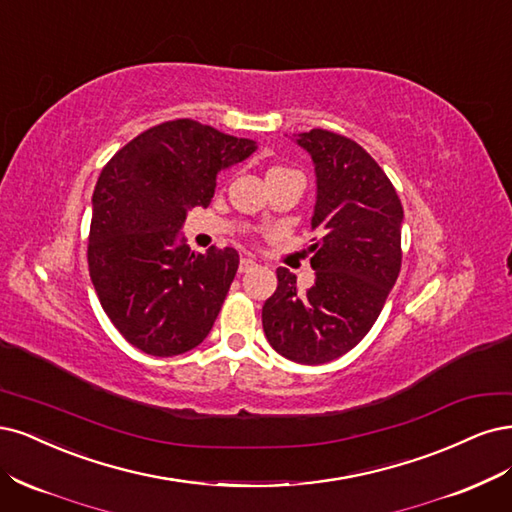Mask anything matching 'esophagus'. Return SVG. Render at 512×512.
<instances>
[{"label":"esophagus","instance_id":"obj_1","mask_svg":"<svg viewBox=\"0 0 512 512\" xmlns=\"http://www.w3.org/2000/svg\"><path fill=\"white\" fill-rule=\"evenodd\" d=\"M257 266V263L253 261V259H249V257H244V259H240V274H244V272H249V270H253Z\"/></svg>","mask_w":512,"mask_h":512}]
</instances>
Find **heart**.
<instances>
[{"label": "heart", "instance_id": "1", "mask_svg": "<svg viewBox=\"0 0 512 512\" xmlns=\"http://www.w3.org/2000/svg\"><path fill=\"white\" fill-rule=\"evenodd\" d=\"M276 170H278V168H276Z\"/></svg>", "mask_w": 512, "mask_h": 512}]
</instances>
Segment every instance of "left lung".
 <instances>
[{"instance_id": "left-lung-1", "label": "left lung", "mask_w": 512, "mask_h": 512, "mask_svg": "<svg viewBox=\"0 0 512 512\" xmlns=\"http://www.w3.org/2000/svg\"><path fill=\"white\" fill-rule=\"evenodd\" d=\"M295 142L317 174V238L308 249L317 278L300 293L295 274L278 268L261 323L276 353L317 366L349 353L381 315L402 266L404 210L387 174L351 138L310 129Z\"/></svg>"}]
</instances>
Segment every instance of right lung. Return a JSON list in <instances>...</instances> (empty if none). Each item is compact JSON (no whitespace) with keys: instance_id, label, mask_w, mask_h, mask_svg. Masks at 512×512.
<instances>
[{"instance_id":"obj_1","label":"right lung","mask_w":512,"mask_h":512,"mask_svg":"<svg viewBox=\"0 0 512 512\" xmlns=\"http://www.w3.org/2000/svg\"><path fill=\"white\" fill-rule=\"evenodd\" d=\"M257 144L176 119L142 131L97 178L89 274L121 336L146 355L172 357L204 342L238 270L236 249H189L187 212L208 206L217 174Z\"/></svg>"}]
</instances>
